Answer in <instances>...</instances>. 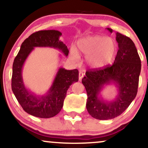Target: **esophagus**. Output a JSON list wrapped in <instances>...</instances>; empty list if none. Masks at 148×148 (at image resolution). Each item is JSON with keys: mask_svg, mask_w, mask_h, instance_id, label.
<instances>
[{"mask_svg": "<svg viewBox=\"0 0 148 148\" xmlns=\"http://www.w3.org/2000/svg\"><path fill=\"white\" fill-rule=\"evenodd\" d=\"M83 76H84V73L82 72V71H80L79 74H78V79H79V80H81Z\"/></svg>", "mask_w": 148, "mask_h": 148, "instance_id": "obj_1", "label": "esophagus"}]
</instances>
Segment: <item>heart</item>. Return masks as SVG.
<instances>
[{"mask_svg": "<svg viewBox=\"0 0 148 148\" xmlns=\"http://www.w3.org/2000/svg\"><path fill=\"white\" fill-rule=\"evenodd\" d=\"M77 46L78 50L87 57L88 65L95 69L102 68L111 63L117 50V44L113 38L99 35L80 39ZM70 55L74 60L79 59V54L75 48H71Z\"/></svg>", "mask_w": 148, "mask_h": 148, "instance_id": "1", "label": "heart"}]
</instances>
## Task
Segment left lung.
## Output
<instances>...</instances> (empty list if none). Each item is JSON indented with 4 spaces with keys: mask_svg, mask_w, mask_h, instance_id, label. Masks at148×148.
Listing matches in <instances>:
<instances>
[{
    "mask_svg": "<svg viewBox=\"0 0 148 148\" xmlns=\"http://www.w3.org/2000/svg\"><path fill=\"white\" fill-rule=\"evenodd\" d=\"M110 32L113 30L108 28ZM116 40L119 50L111 65L91 69L82 79L87 94L88 113L100 120L113 119L120 115L135 98L141 72V59L134 42L128 37L117 32ZM113 82L119 88V94L113 101H104L99 96L105 84Z\"/></svg>",
    "mask_w": 148,
    "mask_h": 148,
    "instance_id": "obj_1",
    "label": "left lung"
}]
</instances>
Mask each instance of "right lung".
<instances>
[{"label":"right lung","instance_id":"right-lung-1","mask_svg":"<svg viewBox=\"0 0 148 148\" xmlns=\"http://www.w3.org/2000/svg\"><path fill=\"white\" fill-rule=\"evenodd\" d=\"M61 35V32L55 30H45L33 33L22 42L13 63V92L24 111L40 118L52 117L61 111L67 91L73 83L78 80V71L77 69L67 70L59 68L49 91L44 96H38L28 91L24 86L22 76V66L34 47L57 48L68 56V47L59 40Z\"/></svg>","mask_w":148,"mask_h":148}]
</instances>
